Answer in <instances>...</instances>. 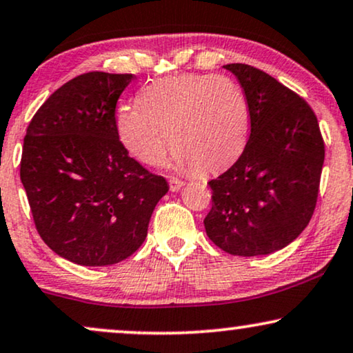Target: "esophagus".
I'll return each instance as SVG.
<instances>
[{"label":"esophagus","mask_w":353,"mask_h":353,"mask_svg":"<svg viewBox=\"0 0 353 353\" xmlns=\"http://www.w3.org/2000/svg\"><path fill=\"white\" fill-rule=\"evenodd\" d=\"M182 187H184V182H182V181L174 179V177L169 179V189H171V192H179Z\"/></svg>","instance_id":"34e87169"}]
</instances>
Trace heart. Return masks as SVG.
I'll return each instance as SVG.
<instances>
[{
  "instance_id": "1",
  "label": "heart",
  "mask_w": 353,
  "mask_h": 353,
  "mask_svg": "<svg viewBox=\"0 0 353 353\" xmlns=\"http://www.w3.org/2000/svg\"><path fill=\"white\" fill-rule=\"evenodd\" d=\"M140 103L119 108L116 128L121 143L143 164L161 163L171 143L174 166L214 172L245 148L250 105L229 79L194 74L159 79L145 88Z\"/></svg>"
}]
</instances>
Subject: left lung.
Listing matches in <instances>:
<instances>
[{
  "label": "left lung",
  "instance_id": "obj_1",
  "mask_svg": "<svg viewBox=\"0 0 353 353\" xmlns=\"http://www.w3.org/2000/svg\"><path fill=\"white\" fill-rule=\"evenodd\" d=\"M250 105V137L210 181L206 236L239 256L270 255L297 239L316 206L324 163L318 119L303 98L248 64H225Z\"/></svg>",
  "mask_w": 353,
  "mask_h": 353
}]
</instances>
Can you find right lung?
<instances>
[{"label": "right lung", "instance_id": "1", "mask_svg": "<svg viewBox=\"0 0 353 353\" xmlns=\"http://www.w3.org/2000/svg\"><path fill=\"white\" fill-rule=\"evenodd\" d=\"M132 79L77 75L40 106L23 139L21 181L37 231L75 265H114L137 252L169 190L117 135L116 105Z\"/></svg>", "mask_w": 353, "mask_h": 353}]
</instances>
